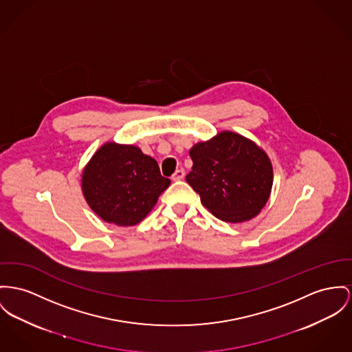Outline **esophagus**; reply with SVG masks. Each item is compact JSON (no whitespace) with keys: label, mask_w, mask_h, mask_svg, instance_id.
<instances>
[{"label":"esophagus","mask_w":352,"mask_h":352,"mask_svg":"<svg viewBox=\"0 0 352 352\" xmlns=\"http://www.w3.org/2000/svg\"><path fill=\"white\" fill-rule=\"evenodd\" d=\"M184 176H186L184 169H177V170L172 175V180H173V182H179V180H183Z\"/></svg>","instance_id":"1"}]
</instances>
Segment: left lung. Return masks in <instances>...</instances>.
Here are the masks:
<instances>
[{
  "label": "left lung",
  "instance_id": "left-lung-1",
  "mask_svg": "<svg viewBox=\"0 0 352 352\" xmlns=\"http://www.w3.org/2000/svg\"><path fill=\"white\" fill-rule=\"evenodd\" d=\"M189 156L193 165L186 180L217 219L247 221L267 204L274 170L267 153L254 141L224 131L195 144Z\"/></svg>",
  "mask_w": 352,
  "mask_h": 352
}]
</instances>
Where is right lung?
I'll list each match as a JSON object with an SVG mask.
<instances>
[{
  "label": "right lung",
  "instance_id": "add662e5",
  "mask_svg": "<svg viewBox=\"0 0 352 352\" xmlns=\"http://www.w3.org/2000/svg\"><path fill=\"white\" fill-rule=\"evenodd\" d=\"M155 159L139 146L104 144L85 165L81 188L91 210L107 223L136 226L169 187Z\"/></svg>",
  "mask_w": 352,
  "mask_h": 352
}]
</instances>
